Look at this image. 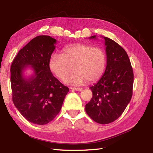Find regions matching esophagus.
I'll list each match as a JSON object with an SVG mask.
<instances>
[{
  "label": "esophagus",
  "mask_w": 153,
  "mask_h": 153,
  "mask_svg": "<svg viewBox=\"0 0 153 153\" xmlns=\"http://www.w3.org/2000/svg\"><path fill=\"white\" fill-rule=\"evenodd\" d=\"M70 89L71 90H74V91H82L83 90L82 88H81V87H70Z\"/></svg>",
  "instance_id": "1"
}]
</instances>
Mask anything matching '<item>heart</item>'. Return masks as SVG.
Masks as SVG:
<instances>
[{
	"label": "heart",
	"instance_id": "obj_1",
	"mask_svg": "<svg viewBox=\"0 0 153 153\" xmlns=\"http://www.w3.org/2000/svg\"><path fill=\"white\" fill-rule=\"evenodd\" d=\"M106 54L101 48L85 44H77L64 48L61 54H53L48 60L49 70L57 78L65 79L71 85H79L87 81L93 82L105 72Z\"/></svg>",
	"mask_w": 153,
	"mask_h": 153
}]
</instances>
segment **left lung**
<instances>
[{"label": "left lung", "instance_id": "8db88e82", "mask_svg": "<svg viewBox=\"0 0 153 153\" xmlns=\"http://www.w3.org/2000/svg\"><path fill=\"white\" fill-rule=\"evenodd\" d=\"M102 37L106 47V70L99 82L90 87L93 97L85 105V111L95 122L107 124L118 119L130 102L134 72L126 51L114 41Z\"/></svg>", "mask_w": 153, "mask_h": 153}]
</instances>
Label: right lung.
<instances>
[{"mask_svg":"<svg viewBox=\"0 0 153 153\" xmlns=\"http://www.w3.org/2000/svg\"><path fill=\"white\" fill-rule=\"evenodd\" d=\"M57 41L48 35L33 38L18 52L10 68L12 100L29 122L45 125L59 113L69 89L61 83L48 68V60ZM27 67L31 76H24Z\"/></svg>","mask_w":153,"mask_h":153,"instance_id":"right-lung-1","label":"right lung"}]
</instances>
